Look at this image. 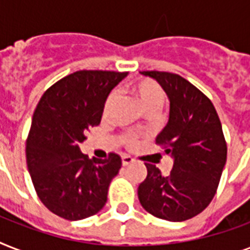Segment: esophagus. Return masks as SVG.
<instances>
[{"label": "esophagus", "instance_id": "obj_1", "mask_svg": "<svg viewBox=\"0 0 250 250\" xmlns=\"http://www.w3.org/2000/svg\"><path fill=\"white\" fill-rule=\"evenodd\" d=\"M132 162H133L132 157H129V156L122 157V165H123V166H128V165H131Z\"/></svg>", "mask_w": 250, "mask_h": 250}]
</instances>
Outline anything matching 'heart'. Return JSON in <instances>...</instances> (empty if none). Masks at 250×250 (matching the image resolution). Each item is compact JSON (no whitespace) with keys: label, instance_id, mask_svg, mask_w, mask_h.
Instances as JSON below:
<instances>
[{"label":"heart","instance_id":"b5f03b06","mask_svg":"<svg viewBox=\"0 0 250 250\" xmlns=\"http://www.w3.org/2000/svg\"><path fill=\"white\" fill-rule=\"evenodd\" d=\"M129 93L132 94L133 97L136 98L137 104L140 105L143 111H148V110H161L165 104V93L162 88L153 80L149 79H141L136 83H133L129 86ZM114 101H115V96L113 93L110 94L109 97L106 98L105 105H104V115H107L109 110L111 109ZM123 141L128 146H133L136 144V137L133 135H125L123 136Z\"/></svg>","mask_w":250,"mask_h":250}]
</instances>
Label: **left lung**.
I'll list each match as a JSON object with an SVG mask.
<instances>
[{
	"label": "left lung",
	"instance_id": "8db88e82",
	"mask_svg": "<svg viewBox=\"0 0 250 250\" xmlns=\"http://www.w3.org/2000/svg\"><path fill=\"white\" fill-rule=\"evenodd\" d=\"M166 92L170 114L156 144L172 157L174 167L162 175L145 164L148 175L139 188L141 206L165 221L183 222L200 214L213 200L227 160L222 125L209 98L176 74L143 71Z\"/></svg>",
	"mask_w": 250,
	"mask_h": 250
}]
</instances>
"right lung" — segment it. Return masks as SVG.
I'll list each match as a JSON object with an SVG mask.
<instances>
[{"label": "right lung", "instance_id": "add662e5", "mask_svg": "<svg viewBox=\"0 0 250 250\" xmlns=\"http://www.w3.org/2000/svg\"><path fill=\"white\" fill-rule=\"evenodd\" d=\"M125 76L76 71L50 86L37 104L25 144L27 167L41 202L58 217L80 221L105 206L121 157L110 153L105 160H89L80 144L100 125L106 98Z\"/></svg>", "mask_w": 250, "mask_h": 250}]
</instances>
